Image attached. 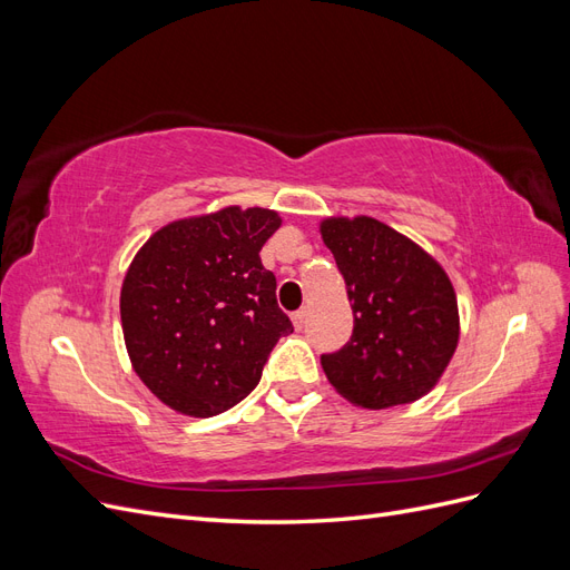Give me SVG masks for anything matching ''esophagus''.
I'll use <instances>...</instances> for the list:
<instances>
[{
	"label": "esophagus",
	"mask_w": 570,
	"mask_h": 570,
	"mask_svg": "<svg viewBox=\"0 0 570 570\" xmlns=\"http://www.w3.org/2000/svg\"><path fill=\"white\" fill-rule=\"evenodd\" d=\"M292 323H295L297 331H302L304 323H306V308H299V312L292 314Z\"/></svg>",
	"instance_id": "34e87169"
}]
</instances>
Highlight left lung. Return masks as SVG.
I'll use <instances>...</instances> for the list:
<instances>
[{
    "mask_svg": "<svg viewBox=\"0 0 570 570\" xmlns=\"http://www.w3.org/2000/svg\"><path fill=\"white\" fill-rule=\"evenodd\" d=\"M354 312L352 340L321 366L358 409L411 404L433 390L459 344L450 275L411 237L371 216L321 220Z\"/></svg>",
    "mask_w": 570,
    "mask_h": 570,
    "instance_id": "left-lung-1",
    "label": "left lung"
}]
</instances>
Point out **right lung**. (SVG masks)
<instances>
[{
  "mask_svg": "<svg viewBox=\"0 0 570 570\" xmlns=\"http://www.w3.org/2000/svg\"><path fill=\"white\" fill-rule=\"evenodd\" d=\"M278 212L223 206L166 223L135 254L120 287V325L132 371L183 416L209 419L262 381L289 335L262 247Z\"/></svg>",
  "mask_w": 570,
  "mask_h": 570,
  "instance_id": "right-lung-1",
  "label": "right lung"
}]
</instances>
